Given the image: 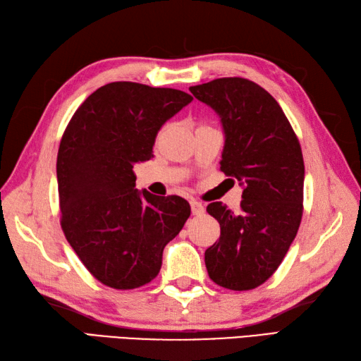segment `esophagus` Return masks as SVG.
<instances>
[{"label":"esophagus","mask_w":361,"mask_h":361,"mask_svg":"<svg viewBox=\"0 0 361 361\" xmlns=\"http://www.w3.org/2000/svg\"><path fill=\"white\" fill-rule=\"evenodd\" d=\"M190 211H192L194 216H203V214H204V206L200 202L192 200V202H190Z\"/></svg>","instance_id":"34e87169"}]
</instances>
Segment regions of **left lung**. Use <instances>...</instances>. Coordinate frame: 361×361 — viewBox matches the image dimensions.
<instances>
[{
  "label": "left lung",
  "instance_id": "1",
  "mask_svg": "<svg viewBox=\"0 0 361 361\" xmlns=\"http://www.w3.org/2000/svg\"><path fill=\"white\" fill-rule=\"evenodd\" d=\"M216 111L225 135L220 169L242 186L240 211L208 204L220 239L204 251L209 278L229 290H251L278 270L302 217L301 145L274 97L242 78L190 87Z\"/></svg>",
  "mask_w": 361,
  "mask_h": 361
}]
</instances>
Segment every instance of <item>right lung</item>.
<instances>
[{"mask_svg": "<svg viewBox=\"0 0 361 361\" xmlns=\"http://www.w3.org/2000/svg\"><path fill=\"white\" fill-rule=\"evenodd\" d=\"M192 99L172 88L106 83L65 130L57 155L62 228L105 286L130 290L157 278L164 247L190 216L185 198L137 190L133 166L153 158L159 128Z\"/></svg>", "mask_w": 361, "mask_h": 361, "instance_id": "add662e5", "label": "right lung"}]
</instances>
